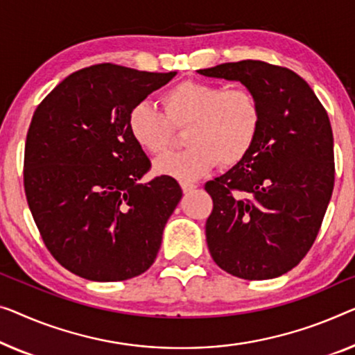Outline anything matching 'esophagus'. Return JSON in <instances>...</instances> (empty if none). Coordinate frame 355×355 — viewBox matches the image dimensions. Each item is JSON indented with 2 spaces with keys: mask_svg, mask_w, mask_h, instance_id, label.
Returning a JSON list of instances; mask_svg holds the SVG:
<instances>
[{
  "mask_svg": "<svg viewBox=\"0 0 355 355\" xmlns=\"http://www.w3.org/2000/svg\"><path fill=\"white\" fill-rule=\"evenodd\" d=\"M182 184V189H183V193H191L193 189H196V184L194 183H189V182H182L180 183Z\"/></svg>",
  "mask_w": 355,
  "mask_h": 355,
  "instance_id": "34e87169",
  "label": "esophagus"
}]
</instances>
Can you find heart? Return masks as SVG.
Masks as SVG:
<instances>
[{
	"label": "heart",
	"mask_w": 355,
	"mask_h": 355,
	"mask_svg": "<svg viewBox=\"0 0 355 355\" xmlns=\"http://www.w3.org/2000/svg\"><path fill=\"white\" fill-rule=\"evenodd\" d=\"M164 116L150 102H139L127 114V129L141 150L159 155L171 145L173 127L188 125L182 151L167 153L155 162L159 175L194 180L216 164L232 167L250 153L260 134L261 108L247 89L183 81L161 97Z\"/></svg>",
	"instance_id": "1"
}]
</instances>
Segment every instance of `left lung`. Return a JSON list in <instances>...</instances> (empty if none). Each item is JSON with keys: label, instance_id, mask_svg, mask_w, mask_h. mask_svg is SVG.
<instances>
[{"label": "left lung", "instance_id": "obj_1", "mask_svg": "<svg viewBox=\"0 0 355 355\" xmlns=\"http://www.w3.org/2000/svg\"><path fill=\"white\" fill-rule=\"evenodd\" d=\"M239 81L261 108L250 153L205 183L214 210L205 223L214 261L232 276L274 279L313 247L335 183L329 114L303 78L284 67L242 60L198 70Z\"/></svg>", "mask_w": 355, "mask_h": 355}]
</instances>
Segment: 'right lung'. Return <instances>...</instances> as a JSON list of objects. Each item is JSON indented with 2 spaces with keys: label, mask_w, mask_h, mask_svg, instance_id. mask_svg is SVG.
I'll return each mask as SVG.
<instances>
[{
  "label": "right lung",
  "mask_w": 355,
  "mask_h": 355,
  "mask_svg": "<svg viewBox=\"0 0 355 355\" xmlns=\"http://www.w3.org/2000/svg\"><path fill=\"white\" fill-rule=\"evenodd\" d=\"M175 75L100 63L67 76L35 111L26 200L47 250L79 277L127 280L155 263L182 188L166 175L140 183L151 162L127 114Z\"/></svg>",
  "instance_id": "add662e5"
}]
</instances>
